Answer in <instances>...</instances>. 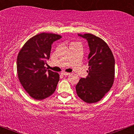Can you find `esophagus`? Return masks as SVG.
I'll use <instances>...</instances> for the list:
<instances>
[{"label":"esophagus","mask_w":134,"mask_h":134,"mask_svg":"<svg viewBox=\"0 0 134 134\" xmlns=\"http://www.w3.org/2000/svg\"><path fill=\"white\" fill-rule=\"evenodd\" d=\"M70 74L68 73V72H61V75H62V76H68V75Z\"/></svg>","instance_id":"34e87169"}]
</instances>
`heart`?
<instances>
[{
	"instance_id": "heart-1",
	"label": "heart",
	"mask_w": 134,
	"mask_h": 134,
	"mask_svg": "<svg viewBox=\"0 0 134 134\" xmlns=\"http://www.w3.org/2000/svg\"><path fill=\"white\" fill-rule=\"evenodd\" d=\"M76 43V42H73V43ZM72 43H71V44H72Z\"/></svg>"
}]
</instances>
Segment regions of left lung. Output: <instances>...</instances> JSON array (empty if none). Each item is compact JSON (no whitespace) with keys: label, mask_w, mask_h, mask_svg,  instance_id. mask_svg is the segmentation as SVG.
Here are the masks:
<instances>
[{"label":"left lung","mask_w":134,"mask_h":134,"mask_svg":"<svg viewBox=\"0 0 134 134\" xmlns=\"http://www.w3.org/2000/svg\"><path fill=\"white\" fill-rule=\"evenodd\" d=\"M88 42L89 72L81 78L76 86L77 96L87 103L101 100L110 90L115 79V58L111 49L101 38L86 33L78 34Z\"/></svg>","instance_id":"obj_1"}]
</instances>
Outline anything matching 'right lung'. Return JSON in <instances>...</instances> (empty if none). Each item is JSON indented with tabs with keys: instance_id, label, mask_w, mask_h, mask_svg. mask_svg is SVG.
Masks as SVG:
<instances>
[{
	"instance_id": "1",
	"label": "right lung",
	"mask_w": 134,
	"mask_h": 134,
	"mask_svg": "<svg viewBox=\"0 0 134 134\" xmlns=\"http://www.w3.org/2000/svg\"><path fill=\"white\" fill-rule=\"evenodd\" d=\"M61 38L57 34H38L29 39L18 53V78L23 88L34 99H45L56 90L59 74L47 70L44 64L50 58L52 44Z\"/></svg>"
}]
</instances>
